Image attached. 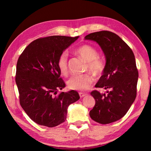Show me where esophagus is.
I'll return each instance as SVG.
<instances>
[{
  "label": "esophagus",
  "instance_id": "esophagus-1",
  "mask_svg": "<svg viewBox=\"0 0 151 151\" xmlns=\"http://www.w3.org/2000/svg\"><path fill=\"white\" fill-rule=\"evenodd\" d=\"M86 95V93H81V92H80V93H79V96H80V97L81 98H83V97H84V96H85Z\"/></svg>",
  "mask_w": 151,
  "mask_h": 151
}]
</instances>
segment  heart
<instances>
[{
    "label": "heart",
    "mask_w": 151,
    "mask_h": 151,
    "mask_svg": "<svg viewBox=\"0 0 151 151\" xmlns=\"http://www.w3.org/2000/svg\"><path fill=\"white\" fill-rule=\"evenodd\" d=\"M75 52L86 62V70L96 77H100L105 68L103 60L98 57V52L93 46L83 45L76 48ZM58 69L63 76L68 75V55L63 52L58 57L57 63ZM93 82V77L90 74L73 75L67 81L68 87L72 90L86 91L90 88Z\"/></svg>",
    "instance_id": "obj_1"
}]
</instances>
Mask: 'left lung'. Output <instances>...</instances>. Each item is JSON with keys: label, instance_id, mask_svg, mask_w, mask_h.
<instances>
[{"label": "left lung", "instance_id": "left-lung-1", "mask_svg": "<svg viewBox=\"0 0 151 151\" xmlns=\"http://www.w3.org/2000/svg\"><path fill=\"white\" fill-rule=\"evenodd\" d=\"M85 39L96 42L106 58L103 75L95 86L107 90L106 93L91 92L95 105L89 114L99 123H111L123 117L136 99L139 73L134 53L121 38L107 30L91 33Z\"/></svg>", "mask_w": 151, "mask_h": 151}]
</instances>
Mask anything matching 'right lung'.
I'll list each match as a JSON object with an SVG mask.
<instances>
[{"label": "right lung", "mask_w": 151, "mask_h": 151, "mask_svg": "<svg viewBox=\"0 0 151 151\" xmlns=\"http://www.w3.org/2000/svg\"><path fill=\"white\" fill-rule=\"evenodd\" d=\"M79 37L51 36L32 41L19 58L16 84L20 104L36 123L54 127L65 122L70 104L80 96L76 91L57 94L65 87L57 63Z\"/></svg>", "instance_id": "add662e5"}]
</instances>
